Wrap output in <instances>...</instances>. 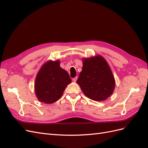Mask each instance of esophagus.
I'll list each match as a JSON object with an SVG mask.
<instances>
[{
	"label": "esophagus",
	"mask_w": 148,
	"mask_h": 148,
	"mask_svg": "<svg viewBox=\"0 0 148 148\" xmlns=\"http://www.w3.org/2000/svg\"><path fill=\"white\" fill-rule=\"evenodd\" d=\"M77 79H78V77H75V78H72V81H73V82H77Z\"/></svg>",
	"instance_id": "1"
}]
</instances>
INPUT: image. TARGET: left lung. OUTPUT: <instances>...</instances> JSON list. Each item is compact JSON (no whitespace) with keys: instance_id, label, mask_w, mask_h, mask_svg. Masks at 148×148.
Listing matches in <instances>:
<instances>
[{"instance_id":"left-lung-1","label":"left lung","mask_w":148,"mask_h":148,"mask_svg":"<svg viewBox=\"0 0 148 148\" xmlns=\"http://www.w3.org/2000/svg\"><path fill=\"white\" fill-rule=\"evenodd\" d=\"M83 63L77 83L84 95L94 101L107 99L114 91L115 79L106 60L97 56L84 59Z\"/></svg>"}]
</instances>
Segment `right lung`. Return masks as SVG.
<instances>
[{"label": "right lung", "mask_w": 148, "mask_h": 148, "mask_svg": "<svg viewBox=\"0 0 148 148\" xmlns=\"http://www.w3.org/2000/svg\"><path fill=\"white\" fill-rule=\"evenodd\" d=\"M71 82L69 73L60 66V62L50 60L37 75L34 83L36 95L41 102L52 104L60 99Z\"/></svg>", "instance_id": "add662e5"}]
</instances>
